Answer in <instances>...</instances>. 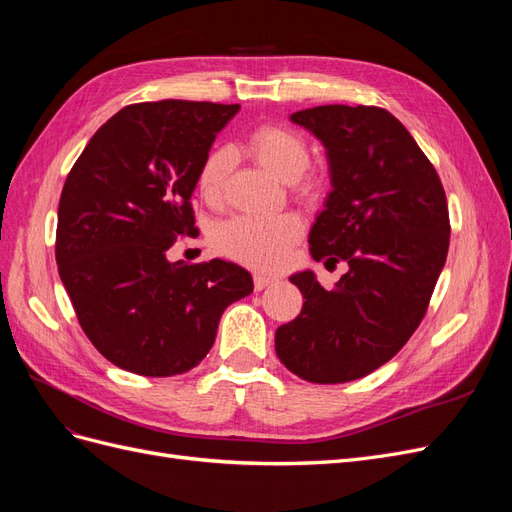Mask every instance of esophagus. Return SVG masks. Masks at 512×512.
<instances>
[{
	"label": "esophagus",
	"instance_id": "1",
	"mask_svg": "<svg viewBox=\"0 0 512 512\" xmlns=\"http://www.w3.org/2000/svg\"><path fill=\"white\" fill-rule=\"evenodd\" d=\"M277 282L275 275H267V273H254V288L256 290H265L267 286H273Z\"/></svg>",
	"mask_w": 512,
	"mask_h": 512
}]
</instances>
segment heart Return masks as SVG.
I'll return each instance as SVG.
<instances>
[{
  "instance_id": "b5f03b06",
  "label": "heart",
  "mask_w": 512,
  "mask_h": 512,
  "mask_svg": "<svg viewBox=\"0 0 512 512\" xmlns=\"http://www.w3.org/2000/svg\"><path fill=\"white\" fill-rule=\"evenodd\" d=\"M247 151L262 166L284 181H290L292 192L301 200H314L320 194L322 177L309 173V147L303 136L282 126H260L247 136ZM232 168V151L215 147L198 170V194L207 203H220ZM303 232L301 220L294 213L239 215L215 228L213 245L228 258L245 262L250 267L275 269L288 258L292 245Z\"/></svg>"
}]
</instances>
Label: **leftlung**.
Returning <instances> with one entry per match:
<instances>
[{
  "instance_id": "obj_1",
  "label": "left lung",
  "mask_w": 512,
  "mask_h": 512,
  "mask_svg": "<svg viewBox=\"0 0 512 512\" xmlns=\"http://www.w3.org/2000/svg\"><path fill=\"white\" fill-rule=\"evenodd\" d=\"M327 149L333 190L309 230V254L348 271L324 290L290 275L301 314L275 331V352L316 384L359 380L391 361L421 324L448 254L446 194L404 123L378 106L292 113Z\"/></svg>"
}]
</instances>
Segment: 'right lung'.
I'll list each match as a JSON object with an SVG mask.
<instances>
[{
	"instance_id": "obj_1",
	"label": "right lung",
	"mask_w": 512,
	"mask_h": 512,
	"mask_svg": "<svg viewBox=\"0 0 512 512\" xmlns=\"http://www.w3.org/2000/svg\"><path fill=\"white\" fill-rule=\"evenodd\" d=\"M239 104L188 100L121 108L91 136L64 183L55 258L89 342L138 376L190 371L215 342L224 309L254 290L235 262H168L198 235V170Z\"/></svg>"
}]
</instances>
